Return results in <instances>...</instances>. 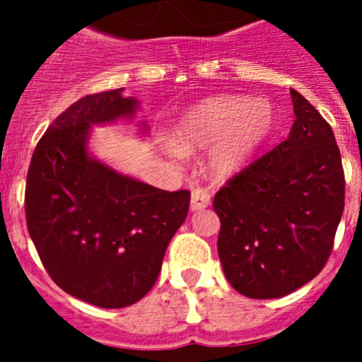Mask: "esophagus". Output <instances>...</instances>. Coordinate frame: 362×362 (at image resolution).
Here are the masks:
<instances>
[{
	"instance_id": "obj_1",
	"label": "esophagus",
	"mask_w": 362,
	"mask_h": 362,
	"mask_svg": "<svg viewBox=\"0 0 362 362\" xmlns=\"http://www.w3.org/2000/svg\"><path fill=\"white\" fill-rule=\"evenodd\" d=\"M210 204V192L203 187L192 189L191 194V210H203Z\"/></svg>"
}]
</instances>
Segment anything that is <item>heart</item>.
<instances>
[{
    "label": "heart",
    "mask_w": 362,
    "mask_h": 362,
    "mask_svg": "<svg viewBox=\"0 0 362 362\" xmlns=\"http://www.w3.org/2000/svg\"><path fill=\"white\" fill-rule=\"evenodd\" d=\"M275 113L268 101L245 96L208 98L184 115L177 127V140L184 151L211 148L210 168L217 175L238 171L272 134ZM180 156L177 145H170Z\"/></svg>",
    "instance_id": "obj_1"
}]
</instances>
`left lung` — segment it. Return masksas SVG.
I'll list each match as a JSON object with an SVG mask.
<instances>
[{"label":"left lung","instance_id":"8db88e82","mask_svg":"<svg viewBox=\"0 0 362 362\" xmlns=\"http://www.w3.org/2000/svg\"><path fill=\"white\" fill-rule=\"evenodd\" d=\"M289 138L252 160L215 194L218 257L233 289L282 298L315 279L329 259L345 206L341 156L327 120L291 90Z\"/></svg>","mask_w":362,"mask_h":362}]
</instances>
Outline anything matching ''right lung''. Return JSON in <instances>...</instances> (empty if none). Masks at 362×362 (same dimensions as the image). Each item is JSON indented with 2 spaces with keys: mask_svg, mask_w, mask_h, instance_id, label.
<instances>
[{
  "mask_svg": "<svg viewBox=\"0 0 362 362\" xmlns=\"http://www.w3.org/2000/svg\"><path fill=\"white\" fill-rule=\"evenodd\" d=\"M122 89L89 94L49 126L25 180V222L50 279L82 301L124 308L158 280L191 192H168L120 175L87 154L93 124L131 117Z\"/></svg>",
  "mask_w": 362,
  "mask_h": 362,
  "instance_id": "add662e5",
  "label": "right lung"
}]
</instances>
